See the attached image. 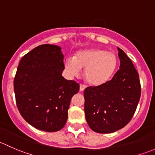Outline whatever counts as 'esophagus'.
Wrapping results in <instances>:
<instances>
[{
  "label": "esophagus",
  "mask_w": 155,
  "mask_h": 155,
  "mask_svg": "<svg viewBox=\"0 0 155 155\" xmlns=\"http://www.w3.org/2000/svg\"><path fill=\"white\" fill-rule=\"evenodd\" d=\"M85 89V85H82V84H80V85H79V90H80V91H83Z\"/></svg>",
  "instance_id": "34e87169"
}]
</instances>
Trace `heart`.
<instances>
[{
    "mask_svg": "<svg viewBox=\"0 0 155 155\" xmlns=\"http://www.w3.org/2000/svg\"><path fill=\"white\" fill-rule=\"evenodd\" d=\"M118 67V59L114 53L101 48H91L82 50L73 58H67L64 69L70 76L80 74L85 68L84 76L91 86L99 87L109 82Z\"/></svg>",
    "mask_w": 155,
    "mask_h": 155,
    "instance_id": "1",
    "label": "heart"
}]
</instances>
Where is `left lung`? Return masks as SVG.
Listing matches in <instances>:
<instances>
[{
    "label": "left lung",
    "instance_id": "1",
    "mask_svg": "<svg viewBox=\"0 0 155 155\" xmlns=\"http://www.w3.org/2000/svg\"><path fill=\"white\" fill-rule=\"evenodd\" d=\"M120 69L104 85L84 91L87 124L94 132L113 133L125 127L134 116L141 95L139 74L130 59L118 48Z\"/></svg>",
    "mask_w": 155,
    "mask_h": 155
}]
</instances>
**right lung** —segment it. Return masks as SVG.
Instances as JSON below:
<instances>
[{"label":"right lung","instance_id":"obj_1","mask_svg":"<svg viewBox=\"0 0 155 155\" xmlns=\"http://www.w3.org/2000/svg\"><path fill=\"white\" fill-rule=\"evenodd\" d=\"M58 46L43 44L24 55L14 78L17 107L28 124L40 130L64 127L72 97L79 85L62 76L64 55Z\"/></svg>","mask_w":155,"mask_h":155}]
</instances>
